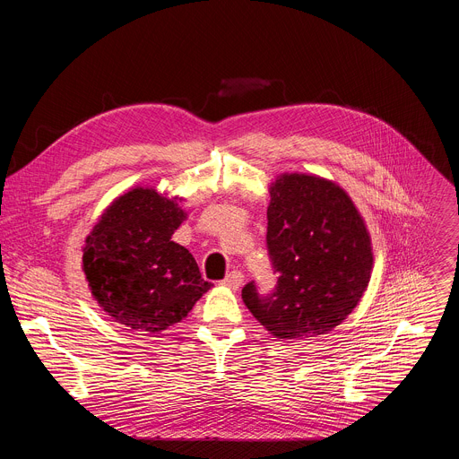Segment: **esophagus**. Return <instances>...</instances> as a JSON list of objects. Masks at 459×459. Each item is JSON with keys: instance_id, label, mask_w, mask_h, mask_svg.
I'll use <instances>...</instances> for the list:
<instances>
[{"instance_id": "1", "label": "esophagus", "mask_w": 459, "mask_h": 459, "mask_svg": "<svg viewBox=\"0 0 459 459\" xmlns=\"http://www.w3.org/2000/svg\"><path fill=\"white\" fill-rule=\"evenodd\" d=\"M241 283H243V274H241V273H232V274H229V276L221 281V285L227 287V289H230V290H238V289L241 287Z\"/></svg>"}]
</instances>
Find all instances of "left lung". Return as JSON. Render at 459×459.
I'll return each instance as SVG.
<instances>
[{"mask_svg":"<svg viewBox=\"0 0 459 459\" xmlns=\"http://www.w3.org/2000/svg\"><path fill=\"white\" fill-rule=\"evenodd\" d=\"M267 247L280 274L274 294L248 283L241 298L278 340L331 333L368 287L374 254L365 220L333 179L285 172L269 185Z\"/></svg>","mask_w":459,"mask_h":459,"instance_id":"8db88e82","label":"left lung"}]
</instances>
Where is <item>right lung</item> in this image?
Here are the masks:
<instances>
[{
  "instance_id": "add662e5",
  "label": "right lung",
  "mask_w": 459,
  "mask_h": 459,
  "mask_svg": "<svg viewBox=\"0 0 459 459\" xmlns=\"http://www.w3.org/2000/svg\"><path fill=\"white\" fill-rule=\"evenodd\" d=\"M183 198L134 186L103 211L85 238L82 269L92 298L114 321L160 334L179 323L212 283L176 241Z\"/></svg>"
}]
</instances>
